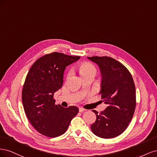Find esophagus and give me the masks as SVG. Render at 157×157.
I'll return each mask as SVG.
<instances>
[{"mask_svg": "<svg viewBox=\"0 0 157 157\" xmlns=\"http://www.w3.org/2000/svg\"><path fill=\"white\" fill-rule=\"evenodd\" d=\"M78 109H79V112H80V113H82V112H83V111H84L85 110H86V109L81 107H80Z\"/></svg>", "mask_w": 157, "mask_h": 157, "instance_id": "34e87169", "label": "esophagus"}]
</instances>
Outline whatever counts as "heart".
Wrapping results in <instances>:
<instances>
[{"mask_svg":"<svg viewBox=\"0 0 157 157\" xmlns=\"http://www.w3.org/2000/svg\"><path fill=\"white\" fill-rule=\"evenodd\" d=\"M79 73L81 75L83 78L87 77L89 75H96L97 73V69L95 66L89 62H83L79 65L78 67ZM70 75V73H68V76Z\"/></svg>","mask_w":157,"mask_h":157,"instance_id":"1","label":"heart"}]
</instances>
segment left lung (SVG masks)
I'll list each match as a JSON object with an SVG mask.
<instances>
[{
    "label": "left lung",
    "instance_id": "8db88e82",
    "mask_svg": "<svg viewBox=\"0 0 157 157\" xmlns=\"http://www.w3.org/2000/svg\"><path fill=\"white\" fill-rule=\"evenodd\" d=\"M97 63L101 74V95L107 104L96 115L91 125L94 134L101 138H113L126 129L134 115L136 105V87L130 71L119 61L107 56L88 57Z\"/></svg>",
    "mask_w": 157,
    "mask_h": 157
}]
</instances>
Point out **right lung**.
<instances>
[{
  "label": "right lung",
  "instance_id": "obj_1",
  "mask_svg": "<svg viewBox=\"0 0 157 157\" xmlns=\"http://www.w3.org/2000/svg\"><path fill=\"white\" fill-rule=\"evenodd\" d=\"M79 58L53 52L38 59L28 72L22 90V103L27 118L40 134L50 137L62 135L77 115V107L56 105L54 94L62 87L66 67Z\"/></svg>",
  "mask_w": 157,
  "mask_h": 157
}]
</instances>
